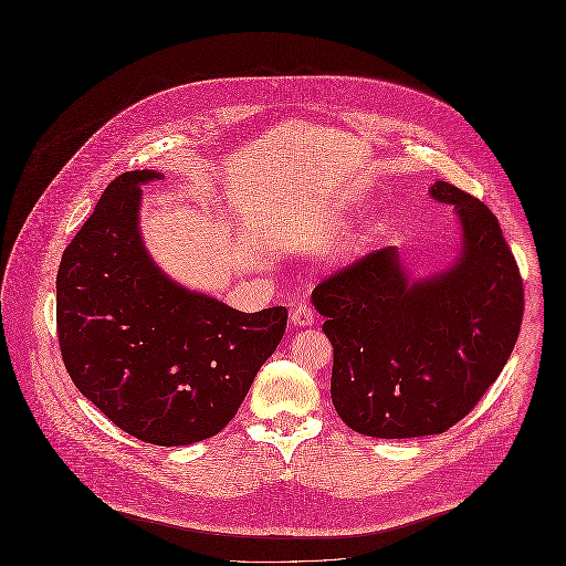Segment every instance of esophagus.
<instances>
[{"mask_svg":"<svg viewBox=\"0 0 566 566\" xmlns=\"http://www.w3.org/2000/svg\"><path fill=\"white\" fill-rule=\"evenodd\" d=\"M314 318H316V314H314L312 305H307V303L296 305V307H293V312H291V321H293L295 326H310V324L314 323Z\"/></svg>","mask_w":566,"mask_h":566,"instance_id":"34e87169","label":"esophagus"}]
</instances>
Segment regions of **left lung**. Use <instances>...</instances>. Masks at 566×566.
I'll return each mask as SVG.
<instances>
[{
    "instance_id": "8db88e82",
    "label": "left lung",
    "mask_w": 566,
    "mask_h": 566,
    "mask_svg": "<svg viewBox=\"0 0 566 566\" xmlns=\"http://www.w3.org/2000/svg\"><path fill=\"white\" fill-rule=\"evenodd\" d=\"M429 192L454 206V265L409 280L388 245L312 293L333 344L331 399L367 437L448 431L484 397L517 342L524 286L496 216L454 185L437 180Z\"/></svg>"
}]
</instances>
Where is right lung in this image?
I'll list each match as a JSON object with an SVG mask.
<instances>
[{
	"label": "right lung",
	"mask_w": 566,
	"mask_h": 566,
	"mask_svg": "<svg viewBox=\"0 0 566 566\" xmlns=\"http://www.w3.org/2000/svg\"><path fill=\"white\" fill-rule=\"evenodd\" d=\"M161 178L135 169L104 190L61 256L56 333L82 395L135 439L171 448L231 422L289 312L243 314L163 273L139 233V187Z\"/></svg>",
	"instance_id": "obj_1"
}]
</instances>
